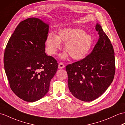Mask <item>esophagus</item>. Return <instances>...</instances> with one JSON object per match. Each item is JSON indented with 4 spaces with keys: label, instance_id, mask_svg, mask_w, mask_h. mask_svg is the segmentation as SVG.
<instances>
[{
    "label": "esophagus",
    "instance_id": "esophagus-1",
    "mask_svg": "<svg viewBox=\"0 0 125 125\" xmlns=\"http://www.w3.org/2000/svg\"><path fill=\"white\" fill-rule=\"evenodd\" d=\"M58 68L59 69H62L65 68V65H63V63L62 62H60L59 63V65H58Z\"/></svg>",
    "mask_w": 125,
    "mask_h": 125
}]
</instances>
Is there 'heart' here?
<instances>
[{
    "mask_svg": "<svg viewBox=\"0 0 125 125\" xmlns=\"http://www.w3.org/2000/svg\"><path fill=\"white\" fill-rule=\"evenodd\" d=\"M61 42H65V50L68 53L62 54L65 59L69 54L73 59L80 60L85 57L92 48L93 39L90 34L77 28H65L58 31V35L50 33L45 41L49 54H54L61 48Z\"/></svg>",
    "mask_w": 125,
    "mask_h": 125,
    "instance_id": "1",
    "label": "heart"
}]
</instances>
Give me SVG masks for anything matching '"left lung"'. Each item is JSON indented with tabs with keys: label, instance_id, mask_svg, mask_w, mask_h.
<instances>
[{
	"label": "left lung",
	"instance_id": "obj_1",
	"mask_svg": "<svg viewBox=\"0 0 125 125\" xmlns=\"http://www.w3.org/2000/svg\"><path fill=\"white\" fill-rule=\"evenodd\" d=\"M95 30L99 38L92 52L85 58L66 66L70 92L85 102L97 99L113 81L115 52L111 41L100 24Z\"/></svg>",
	"mask_w": 125,
	"mask_h": 125
}]
</instances>
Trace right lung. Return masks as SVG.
<instances>
[{"label": "right lung", "instance_id": "add662e5", "mask_svg": "<svg viewBox=\"0 0 125 125\" xmlns=\"http://www.w3.org/2000/svg\"><path fill=\"white\" fill-rule=\"evenodd\" d=\"M48 32V24L29 18L19 23L6 47V74L11 90L24 101L43 98L57 71V60L45 53Z\"/></svg>", "mask_w": 125, "mask_h": 125}]
</instances>
